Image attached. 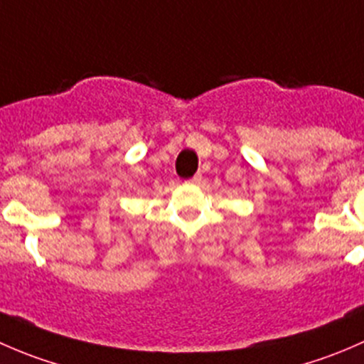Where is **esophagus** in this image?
I'll return each mask as SVG.
<instances>
[{
    "label": "esophagus",
    "mask_w": 364,
    "mask_h": 364,
    "mask_svg": "<svg viewBox=\"0 0 364 364\" xmlns=\"http://www.w3.org/2000/svg\"><path fill=\"white\" fill-rule=\"evenodd\" d=\"M200 181H203V174H196L192 179H190V183H193V185H199Z\"/></svg>",
    "instance_id": "esophagus-1"
}]
</instances>
